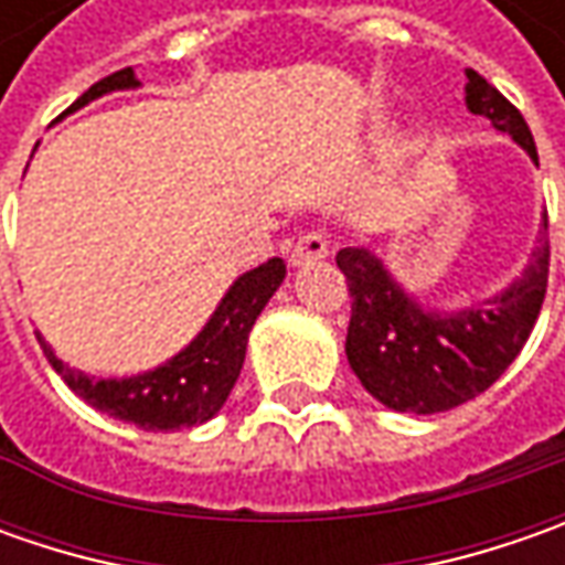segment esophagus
I'll list each match as a JSON object with an SVG mask.
<instances>
[{
	"label": "esophagus",
	"mask_w": 565,
	"mask_h": 565,
	"mask_svg": "<svg viewBox=\"0 0 565 565\" xmlns=\"http://www.w3.org/2000/svg\"><path fill=\"white\" fill-rule=\"evenodd\" d=\"M330 254V245H327V235L323 232H305L298 242H295L292 254H289V264L292 267H308L315 260H323Z\"/></svg>",
	"instance_id": "esophagus-1"
}]
</instances>
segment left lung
<instances>
[{
	"label": "left lung",
	"mask_w": 565,
	"mask_h": 565,
	"mask_svg": "<svg viewBox=\"0 0 565 565\" xmlns=\"http://www.w3.org/2000/svg\"><path fill=\"white\" fill-rule=\"evenodd\" d=\"M466 77L468 109L537 163L522 113L478 72L466 68ZM337 264L352 295L345 355L361 386L393 412L437 415L493 386L532 337L551 270L547 213L522 276L468 308H422L371 248H342Z\"/></svg>",
	"instance_id": "8db88e82"
}]
</instances>
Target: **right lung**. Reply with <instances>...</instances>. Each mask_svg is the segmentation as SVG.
Instances as JSON below:
<instances>
[{
    "label": "right lung",
    "mask_w": 565,
    "mask_h": 565,
    "mask_svg": "<svg viewBox=\"0 0 565 565\" xmlns=\"http://www.w3.org/2000/svg\"><path fill=\"white\" fill-rule=\"evenodd\" d=\"M135 87H141V81L131 68H121L116 75L97 81L90 90H84L68 113L87 106L90 99L103 94L135 90ZM282 279H286L282 257H270L267 264L242 273L228 286V292L210 315L204 330L191 339L179 355L135 377H90L77 367H68L40 333L36 339L43 345V355L55 367V374L87 405H94L119 422L138 424L143 430H185L194 424L210 422L226 405L228 393L245 364L250 327L267 308L273 292L282 286Z\"/></svg>",
    "instance_id": "1"
}]
</instances>
